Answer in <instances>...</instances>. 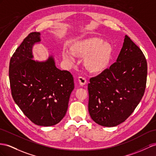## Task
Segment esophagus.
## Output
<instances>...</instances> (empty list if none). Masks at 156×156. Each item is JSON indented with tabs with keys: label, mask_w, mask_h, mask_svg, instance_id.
<instances>
[{
	"label": "esophagus",
	"mask_w": 156,
	"mask_h": 156,
	"mask_svg": "<svg viewBox=\"0 0 156 156\" xmlns=\"http://www.w3.org/2000/svg\"><path fill=\"white\" fill-rule=\"evenodd\" d=\"M78 81H79L80 84L81 86L85 85L86 83V82H87L86 79L84 77H82V76L78 77Z\"/></svg>",
	"instance_id": "obj_1"
}]
</instances>
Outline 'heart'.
Masks as SVG:
<instances>
[{
  "instance_id": "b5f03b06",
  "label": "heart",
  "mask_w": 156,
  "mask_h": 156,
  "mask_svg": "<svg viewBox=\"0 0 156 156\" xmlns=\"http://www.w3.org/2000/svg\"><path fill=\"white\" fill-rule=\"evenodd\" d=\"M73 51L79 56L84 57V65L92 73H98L108 66L112 57L113 48L111 44L105 43L102 39L91 37L76 42L73 45ZM63 58L68 62L74 61V53L65 49L62 52Z\"/></svg>"
}]
</instances>
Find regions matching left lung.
<instances>
[{"label": "left lung", "mask_w": 156, "mask_h": 156, "mask_svg": "<svg viewBox=\"0 0 156 156\" xmlns=\"http://www.w3.org/2000/svg\"><path fill=\"white\" fill-rule=\"evenodd\" d=\"M147 70L144 55L126 35L117 62L90 80L88 111L93 121L107 127L125 121L144 94Z\"/></svg>", "instance_id": "1"}]
</instances>
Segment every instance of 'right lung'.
<instances>
[{
  "instance_id": "add662e5",
  "label": "right lung",
  "mask_w": 156,
  "mask_h": 156,
  "mask_svg": "<svg viewBox=\"0 0 156 156\" xmlns=\"http://www.w3.org/2000/svg\"><path fill=\"white\" fill-rule=\"evenodd\" d=\"M40 41L39 32L30 33L16 50L10 61V84L23 114L35 125L50 126L65 116L74 83L70 72L56 67L53 57L45 62L32 59L33 45Z\"/></svg>"
}]
</instances>
